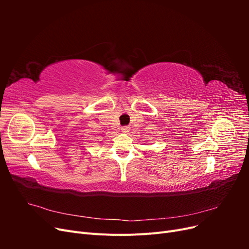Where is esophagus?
<instances>
[{
	"instance_id": "34e87169",
	"label": "esophagus",
	"mask_w": 249,
	"mask_h": 249,
	"mask_svg": "<svg viewBox=\"0 0 249 249\" xmlns=\"http://www.w3.org/2000/svg\"><path fill=\"white\" fill-rule=\"evenodd\" d=\"M122 131H123V133H129V131H130V126H129V125H124V126H123V127H122Z\"/></svg>"
}]
</instances>
